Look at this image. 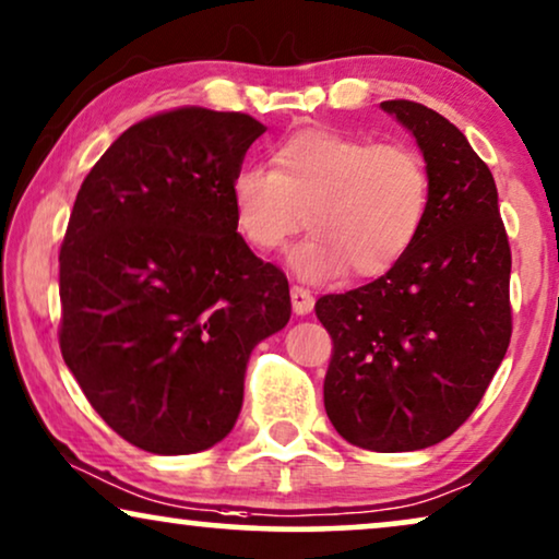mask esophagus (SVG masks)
Returning <instances> with one entry per match:
<instances>
[{"label":"esophagus","mask_w":559,"mask_h":559,"mask_svg":"<svg viewBox=\"0 0 559 559\" xmlns=\"http://www.w3.org/2000/svg\"><path fill=\"white\" fill-rule=\"evenodd\" d=\"M292 304H294L296 314L304 317V314H309L311 309H314V296H311V292H307V288L294 286L292 288Z\"/></svg>","instance_id":"obj_1"}]
</instances>
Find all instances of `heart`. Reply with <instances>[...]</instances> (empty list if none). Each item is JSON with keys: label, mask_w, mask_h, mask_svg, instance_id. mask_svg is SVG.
<instances>
[{"label": "heart", "mask_w": 559, "mask_h": 559, "mask_svg": "<svg viewBox=\"0 0 559 559\" xmlns=\"http://www.w3.org/2000/svg\"><path fill=\"white\" fill-rule=\"evenodd\" d=\"M273 168L245 163L229 178L237 233L258 252L286 248L307 225L314 237L294 250L301 278L332 281L389 273L412 250L429 210V170L399 143L301 130L273 147Z\"/></svg>", "instance_id": "1"}]
</instances>
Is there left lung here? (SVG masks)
Returning <instances> with one entry per match:
<instances>
[{"mask_svg": "<svg viewBox=\"0 0 559 559\" xmlns=\"http://www.w3.org/2000/svg\"><path fill=\"white\" fill-rule=\"evenodd\" d=\"M381 107L427 163V219L389 273L314 311L332 337V427L362 450L408 452L448 440L493 381L511 342V248L493 174L463 132L424 104Z\"/></svg>", "mask_w": 559, "mask_h": 559, "instance_id": "left-lung-1", "label": "left lung"}]
</instances>
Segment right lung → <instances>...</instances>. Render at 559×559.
Masks as SVG:
<instances>
[{"mask_svg": "<svg viewBox=\"0 0 559 559\" xmlns=\"http://www.w3.org/2000/svg\"><path fill=\"white\" fill-rule=\"evenodd\" d=\"M265 128L178 107L124 130L81 183L61 245V353L94 412L155 455L225 440L288 281L237 235L229 178Z\"/></svg>", "mask_w": 559, "mask_h": 559, "instance_id": "obj_1", "label": "right lung"}]
</instances>
